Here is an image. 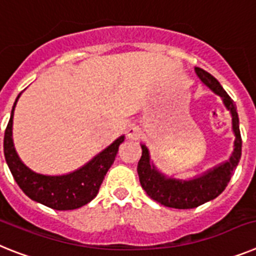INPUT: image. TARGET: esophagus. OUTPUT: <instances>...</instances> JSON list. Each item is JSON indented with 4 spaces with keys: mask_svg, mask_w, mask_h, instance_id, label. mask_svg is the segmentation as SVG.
I'll use <instances>...</instances> for the list:
<instances>
[{
    "mask_svg": "<svg viewBox=\"0 0 256 256\" xmlns=\"http://www.w3.org/2000/svg\"><path fill=\"white\" fill-rule=\"evenodd\" d=\"M126 134H128V139H138L140 136V128L138 126H135V124H132L126 130Z\"/></svg>",
    "mask_w": 256,
    "mask_h": 256,
    "instance_id": "obj_1",
    "label": "esophagus"
}]
</instances>
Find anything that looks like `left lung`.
Listing matches in <instances>:
<instances>
[{"instance_id": "left-lung-1", "label": "left lung", "mask_w": 256, "mask_h": 256, "mask_svg": "<svg viewBox=\"0 0 256 256\" xmlns=\"http://www.w3.org/2000/svg\"><path fill=\"white\" fill-rule=\"evenodd\" d=\"M195 72L210 90L222 98L224 105L230 112L232 128L236 135V140H234V151L229 160L191 180H178L162 174L156 169L154 162H151L148 148L144 144H140L142 156L138 162V174L142 188L147 192L148 196L158 203L165 207L178 208V210L196 208L218 198L230 181L242 154L240 120H238L236 104L224 88L221 87L218 79L212 76L210 72L200 68H195Z\"/></svg>"}]
</instances>
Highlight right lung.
Masks as SVG:
<instances>
[{
  "label": "right lung",
  "mask_w": 256,
  "mask_h": 256,
  "mask_svg": "<svg viewBox=\"0 0 256 256\" xmlns=\"http://www.w3.org/2000/svg\"><path fill=\"white\" fill-rule=\"evenodd\" d=\"M19 96L20 94L14 102L4 138V154L15 182L30 199L57 211L76 210L90 203L98 195L124 136L122 135L116 139L91 161L68 174L45 176L36 173L23 164L12 143V117Z\"/></svg>",
  "instance_id": "obj_1"
}]
</instances>
